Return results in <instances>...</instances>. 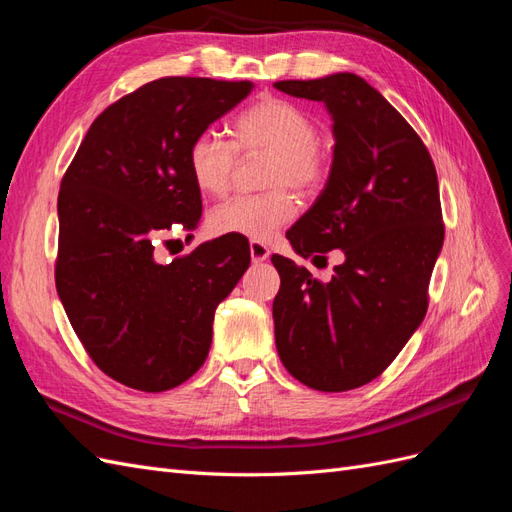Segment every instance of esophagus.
Returning a JSON list of instances; mask_svg holds the SVG:
<instances>
[{
	"instance_id": "obj_1",
	"label": "esophagus",
	"mask_w": 512,
	"mask_h": 512,
	"mask_svg": "<svg viewBox=\"0 0 512 512\" xmlns=\"http://www.w3.org/2000/svg\"><path fill=\"white\" fill-rule=\"evenodd\" d=\"M250 256L254 262H262L271 256V250L262 241H250Z\"/></svg>"
}]
</instances>
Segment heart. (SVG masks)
I'll return each mask as SVG.
<instances>
[{
	"label": "heart",
	"mask_w": 512,
	"mask_h": 512,
	"mask_svg": "<svg viewBox=\"0 0 512 512\" xmlns=\"http://www.w3.org/2000/svg\"><path fill=\"white\" fill-rule=\"evenodd\" d=\"M232 143L203 132L190 143L188 170L196 188L207 196H222L237 164V151H267L265 194H241L215 207L209 228L215 235L269 241L297 213V200L284 185L312 192L327 179L329 156L318 141V126L303 106L265 96L230 121Z\"/></svg>",
	"instance_id": "obj_1"
}]
</instances>
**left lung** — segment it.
Listing matches in <instances>:
<instances>
[{"instance_id":"8db88e82","label":"left lung","mask_w":512,"mask_h":512,"mask_svg":"<svg viewBox=\"0 0 512 512\" xmlns=\"http://www.w3.org/2000/svg\"><path fill=\"white\" fill-rule=\"evenodd\" d=\"M275 89L324 102L333 117L327 185L286 237L303 258L344 262L322 284L273 254L275 346L309 389L342 393L378 378L421 327L444 243L436 166L410 123L361 76L339 72Z\"/></svg>"}]
</instances>
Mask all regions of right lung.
Returning <instances> with one entry per match:
<instances>
[{
  "mask_svg": "<svg viewBox=\"0 0 512 512\" xmlns=\"http://www.w3.org/2000/svg\"><path fill=\"white\" fill-rule=\"evenodd\" d=\"M252 89L200 76L138 87L96 117L61 179L57 294L91 361L130 389L160 393L196 374L215 307L250 267L243 237L170 262L156 258V241L198 226L190 143Z\"/></svg>",
  "mask_w": 512,
  "mask_h": 512,
  "instance_id": "add662e5",
  "label": "right lung"
}]
</instances>
